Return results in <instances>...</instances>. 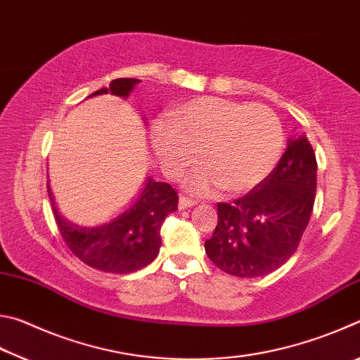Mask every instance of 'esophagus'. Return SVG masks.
I'll use <instances>...</instances> for the list:
<instances>
[{"label":"esophagus","mask_w":360,"mask_h":360,"mask_svg":"<svg viewBox=\"0 0 360 360\" xmlns=\"http://www.w3.org/2000/svg\"><path fill=\"white\" fill-rule=\"evenodd\" d=\"M193 205H195V202L188 197H184V195H181V197H179V210H187Z\"/></svg>","instance_id":"obj_1"}]
</instances>
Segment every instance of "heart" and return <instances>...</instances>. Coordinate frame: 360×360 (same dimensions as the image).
Returning <instances> with one entry per match:
<instances>
[{"instance_id": "obj_1", "label": "heart", "mask_w": 360, "mask_h": 360, "mask_svg": "<svg viewBox=\"0 0 360 360\" xmlns=\"http://www.w3.org/2000/svg\"><path fill=\"white\" fill-rule=\"evenodd\" d=\"M152 144L168 176L179 178L195 163L200 168L187 186L208 195L221 187L241 195L260 186L276 168L284 131L276 114L260 105L202 96L172 109L169 122H157Z\"/></svg>"}]
</instances>
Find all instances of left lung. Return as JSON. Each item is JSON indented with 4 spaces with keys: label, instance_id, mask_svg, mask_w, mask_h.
<instances>
[{
    "label": "left lung",
    "instance_id": "1",
    "mask_svg": "<svg viewBox=\"0 0 360 360\" xmlns=\"http://www.w3.org/2000/svg\"><path fill=\"white\" fill-rule=\"evenodd\" d=\"M314 150L307 135L290 138L273 173L233 203H217V225L205 251L217 268L259 278L284 265L300 245L316 197Z\"/></svg>",
    "mask_w": 360,
    "mask_h": 360
}]
</instances>
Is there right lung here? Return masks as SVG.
Returning <instances> with one entry per match:
<instances>
[{"label": "right lung", "instance_id": "right-lung-1", "mask_svg": "<svg viewBox=\"0 0 360 360\" xmlns=\"http://www.w3.org/2000/svg\"><path fill=\"white\" fill-rule=\"evenodd\" d=\"M139 79H114L90 96L111 94L127 98ZM49 198L66 246L79 260L106 273L127 275L141 270L160 251V229L165 217L178 210V193L167 182L148 179L143 192L120 216L98 227H81L60 214L47 184Z\"/></svg>", "mask_w": 360, "mask_h": 360}]
</instances>
